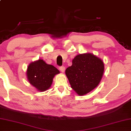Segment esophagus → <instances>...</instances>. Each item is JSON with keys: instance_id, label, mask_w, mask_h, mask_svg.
Here are the masks:
<instances>
[{"instance_id": "34e87169", "label": "esophagus", "mask_w": 131, "mask_h": 131, "mask_svg": "<svg viewBox=\"0 0 131 131\" xmlns=\"http://www.w3.org/2000/svg\"><path fill=\"white\" fill-rule=\"evenodd\" d=\"M59 69L61 72H64V71H65V67L64 66H61V67H59Z\"/></svg>"}]
</instances>
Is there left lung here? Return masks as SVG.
<instances>
[{
  "instance_id": "left-lung-1",
  "label": "left lung",
  "mask_w": 131,
  "mask_h": 131,
  "mask_svg": "<svg viewBox=\"0 0 131 131\" xmlns=\"http://www.w3.org/2000/svg\"><path fill=\"white\" fill-rule=\"evenodd\" d=\"M104 64L96 56L79 54L72 60L71 66L66 70L71 86L78 95L92 91L100 82L104 72Z\"/></svg>"
}]
</instances>
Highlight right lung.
Returning <instances> with one entry per match:
<instances>
[{
    "label": "right lung",
    "mask_w": 131,
    "mask_h": 131,
    "mask_svg": "<svg viewBox=\"0 0 131 131\" xmlns=\"http://www.w3.org/2000/svg\"><path fill=\"white\" fill-rule=\"evenodd\" d=\"M59 72L53 66L46 64L43 60H39L29 64L27 75L31 85L38 91H45L50 87L53 77Z\"/></svg>",
    "instance_id": "1"
}]
</instances>
